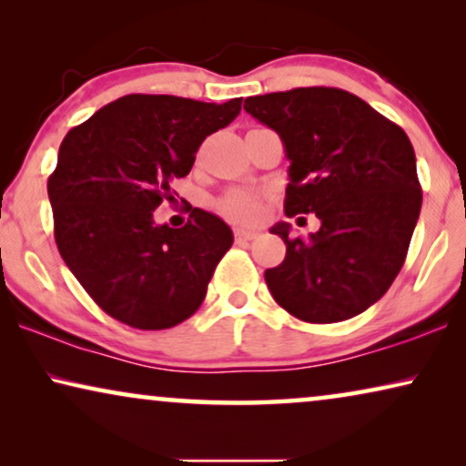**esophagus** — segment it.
I'll use <instances>...</instances> for the list:
<instances>
[{
    "label": "esophagus",
    "instance_id": "esophagus-1",
    "mask_svg": "<svg viewBox=\"0 0 466 466\" xmlns=\"http://www.w3.org/2000/svg\"><path fill=\"white\" fill-rule=\"evenodd\" d=\"M257 235L258 231H254V228H235V239L238 241H252Z\"/></svg>",
    "mask_w": 466,
    "mask_h": 466
}]
</instances>
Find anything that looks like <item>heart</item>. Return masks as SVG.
I'll return each mask as SVG.
<instances>
[{"label":"heart","mask_w":466,"mask_h":466,"mask_svg":"<svg viewBox=\"0 0 466 466\" xmlns=\"http://www.w3.org/2000/svg\"><path fill=\"white\" fill-rule=\"evenodd\" d=\"M218 212L222 216H227L228 220L250 222L257 218L260 212V201L257 195L250 193V190L238 188L222 197L218 201Z\"/></svg>","instance_id":"1"}]
</instances>
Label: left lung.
<instances>
[{
    "label": "left lung",
    "instance_id": "8db88e82",
    "mask_svg": "<svg viewBox=\"0 0 466 466\" xmlns=\"http://www.w3.org/2000/svg\"><path fill=\"white\" fill-rule=\"evenodd\" d=\"M244 110L282 139L289 167L284 212L316 214L320 228L271 233L286 257L265 271L282 308L299 320L329 324L371 308L405 263L422 188L407 133L367 101L330 86L248 97Z\"/></svg>",
    "mask_w": 466,
    "mask_h": 466
}]
</instances>
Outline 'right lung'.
Listing matches in <instances>:
<instances>
[{
	"label": "right lung",
	"mask_w": 466,
	"mask_h": 466,
	"mask_svg": "<svg viewBox=\"0 0 466 466\" xmlns=\"http://www.w3.org/2000/svg\"><path fill=\"white\" fill-rule=\"evenodd\" d=\"M241 110V97L206 104L174 95H125L74 127L48 177L55 241L95 303L142 330L180 324L199 309L233 244L218 216L195 208L182 228L152 212L174 201L171 182L199 146Z\"/></svg>",
	"instance_id": "1"
}]
</instances>
